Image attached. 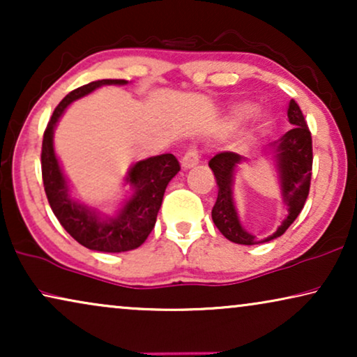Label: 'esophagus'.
<instances>
[{"label": "esophagus", "mask_w": 357, "mask_h": 357, "mask_svg": "<svg viewBox=\"0 0 357 357\" xmlns=\"http://www.w3.org/2000/svg\"><path fill=\"white\" fill-rule=\"evenodd\" d=\"M199 162V154H198V148L197 146H190V148L185 151L183 158H182V167L183 169H192Z\"/></svg>", "instance_id": "34e87169"}]
</instances>
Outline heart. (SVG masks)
Wrapping results in <instances>:
<instances>
[{"instance_id":"1","label":"heart","mask_w":357,"mask_h":357,"mask_svg":"<svg viewBox=\"0 0 357 357\" xmlns=\"http://www.w3.org/2000/svg\"><path fill=\"white\" fill-rule=\"evenodd\" d=\"M253 112V105L250 104H238V105H234L232 110H231V116L234 121H241L243 119H247L248 115H252Z\"/></svg>"}]
</instances>
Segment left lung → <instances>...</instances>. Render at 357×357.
<instances>
[{
	"label": "left lung",
	"instance_id": "8db88e82",
	"mask_svg": "<svg viewBox=\"0 0 357 357\" xmlns=\"http://www.w3.org/2000/svg\"><path fill=\"white\" fill-rule=\"evenodd\" d=\"M287 116H289V121L294 125V128L287 131L280 139V143L273 144V148L278 153L276 159L281 175L282 202L289 209V214H287L284 222L278 227V231L263 242L273 241L287 231V227L301 214L310 190L312 162H314L312 135L304 115H302L301 107L297 105L296 100L289 102ZM241 155L231 153V151L218 153L209 160V167L213 170L218 185V198L213 206L211 216L216 227L229 241L242 243V245H255V243H260V241L241 226L232 199V174L236 165L241 164Z\"/></svg>",
	"mask_w": 357,
	"mask_h": 357
}]
</instances>
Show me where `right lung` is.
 <instances>
[{"instance_id": "add662e5", "label": "right lung", "mask_w": 357, "mask_h": 357, "mask_svg": "<svg viewBox=\"0 0 357 357\" xmlns=\"http://www.w3.org/2000/svg\"><path fill=\"white\" fill-rule=\"evenodd\" d=\"M104 84H126V81L100 79L89 82L71 91L53 110L43 131L42 180L53 214L76 242L89 250L119 253L135 250L148 238L162 204L165 187L180 170V164L174 154H160L135 164L128 174V182L135 187L133 197L126 202L119 216L107 221H102L92 209L70 199L66 180L53 151V128L73 100Z\"/></svg>"}]
</instances>
